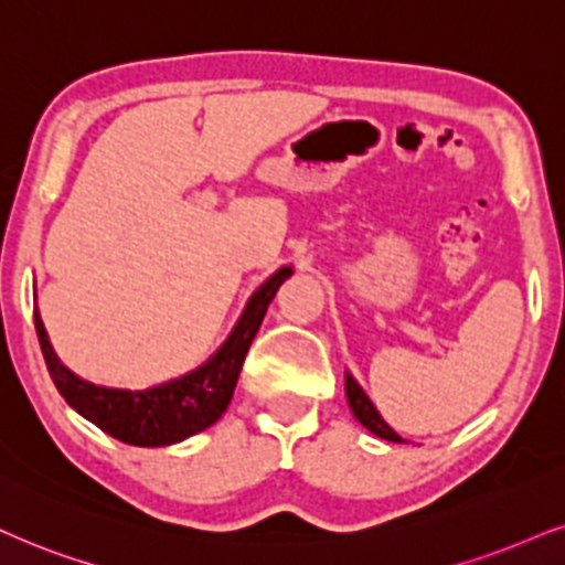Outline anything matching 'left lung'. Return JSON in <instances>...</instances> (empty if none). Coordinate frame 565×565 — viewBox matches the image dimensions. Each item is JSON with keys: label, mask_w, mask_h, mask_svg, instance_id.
I'll use <instances>...</instances> for the list:
<instances>
[{"label": "left lung", "mask_w": 565, "mask_h": 565, "mask_svg": "<svg viewBox=\"0 0 565 565\" xmlns=\"http://www.w3.org/2000/svg\"><path fill=\"white\" fill-rule=\"evenodd\" d=\"M345 395H348V403H351V411L356 414V419L364 424L369 431H374V435L382 437V440L403 443V437L395 435V431L387 427L385 419L380 416V411L374 408V403L369 401V395L356 385V380L353 377H345Z\"/></svg>", "instance_id": "left-lung-1"}]
</instances>
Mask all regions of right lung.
Listing matches in <instances>:
<instances>
[{
  "label": "right lung",
  "instance_id": "right-lung-1",
  "mask_svg": "<svg viewBox=\"0 0 565 565\" xmlns=\"http://www.w3.org/2000/svg\"><path fill=\"white\" fill-rule=\"evenodd\" d=\"M290 275H294L290 267L277 269L250 296L241 322L235 324L233 335L220 348L217 356L209 359L204 366L185 374V377L164 382L159 387L136 390V393L134 390L90 385V382L75 377L54 356L39 311H33V324H36L39 345L49 374H52L54 385L70 406L117 440L141 445V448H159V445H172L196 435L225 414L248 348L259 332L264 315H267V306Z\"/></svg>",
  "mask_w": 565,
  "mask_h": 565
}]
</instances>
